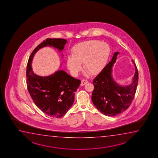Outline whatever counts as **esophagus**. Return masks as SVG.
I'll return each instance as SVG.
<instances>
[{
	"label": "esophagus",
	"mask_w": 158,
	"mask_h": 158,
	"mask_svg": "<svg viewBox=\"0 0 158 158\" xmlns=\"http://www.w3.org/2000/svg\"><path fill=\"white\" fill-rule=\"evenodd\" d=\"M88 83V81L87 80H85V79H83L81 80V86H83V85H85L86 83Z\"/></svg>",
	"instance_id": "esophagus-1"
}]
</instances>
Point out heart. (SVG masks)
<instances>
[{
	"label": "heart",
	"mask_w": 158,
	"mask_h": 158,
	"mask_svg": "<svg viewBox=\"0 0 158 158\" xmlns=\"http://www.w3.org/2000/svg\"><path fill=\"white\" fill-rule=\"evenodd\" d=\"M110 52L109 45L98 40L84 41L74 46L66 59L70 73L76 76L84 68L92 75L100 73L107 64Z\"/></svg>",
	"instance_id": "heart-1"
}]
</instances>
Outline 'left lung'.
Returning <instances> with one entry per match:
<instances>
[{"label":"left lung","instance_id":"left-lung-1","mask_svg":"<svg viewBox=\"0 0 158 158\" xmlns=\"http://www.w3.org/2000/svg\"><path fill=\"white\" fill-rule=\"evenodd\" d=\"M118 52L114 53L112 60L93 80L94 90L92 101L97 109L105 115L114 117L124 112L134 100L138 83L139 73L136 64L132 82L125 86L117 84L112 75V68L117 60Z\"/></svg>","mask_w":158,"mask_h":158}]
</instances>
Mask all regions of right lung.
I'll use <instances>...</instances> for the list:
<instances>
[{"mask_svg": "<svg viewBox=\"0 0 158 158\" xmlns=\"http://www.w3.org/2000/svg\"><path fill=\"white\" fill-rule=\"evenodd\" d=\"M67 42L64 39L47 38L35 48L27 63V86L29 94L36 106L52 118L63 117L72 107L74 101V93L81 81L64 70H57L46 77L36 75L32 70L31 64L34 54L39 49L52 46L60 52Z\"/></svg>", "mask_w": 158, "mask_h": 158, "instance_id": "right-lung-1", "label": "right lung"}]
</instances>
